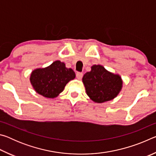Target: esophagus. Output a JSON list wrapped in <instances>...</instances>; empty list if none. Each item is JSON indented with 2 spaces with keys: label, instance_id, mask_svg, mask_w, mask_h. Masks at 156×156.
<instances>
[{
  "label": "esophagus",
  "instance_id": "1",
  "mask_svg": "<svg viewBox=\"0 0 156 156\" xmlns=\"http://www.w3.org/2000/svg\"><path fill=\"white\" fill-rule=\"evenodd\" d=\"M83 73H81V72H77L76 73V77H77L78 79H81L83 78Z\"/></svg>",
  "mask_w": 156,
  "mask_h": 156
}]
</instances>
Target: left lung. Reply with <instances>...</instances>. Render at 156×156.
Instances as JSON below:
<instances>
[{"label": "left lung", "mask_w": 156, "mask_h": 156, "mask_svg": "<svg viewBox=\"0 0 156 156\" xmlns=\"http://www.w3.org/2000/svg\"><path fill=\"white\" fill-rule=\"evenodd\" d=\"M87 94L93 101L102 103L109 101L119 94L122 81L119 75L108 72L101 65H93L91 72L83 78Z\"/></svg>", "instance_id": "left-lung-1"}]
</instances>
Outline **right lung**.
<instances>
[{"mask_svg": "<svg viewBox=\"0 0 156 156\" xmlns=\"http://www.w3.org/2000/svg\"><path fill=\"white\" fill-rule=\"evenodd\" d=\"M75 77L72 69L67 68L64 62L57 60L49 67L34 70L30 76V82L37 93L44 97L54 98Z\"/></svg>", "mask_w": 156, "mask_h": 156, "instance_id": "1", "label": "right lung"}]
</instances>
